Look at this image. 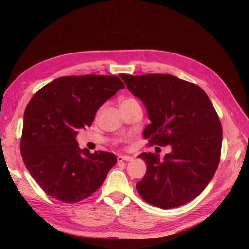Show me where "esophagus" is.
<instances>
[{
	"label": "esophagus",
	"instance_id": "esophagus-1",
	"mask_svg": "<svg viewBox=\"0 0 249 249\" xmlns=\"http://www.w3.org/2000/svg\"><path fill=\"white\" fill-rule=\"evenodd\" d=\"M134 160L133 156L129 155H119L118 156V161H131Z\"/></svg>",
	"mask_w": 249,
	"mask_h": 249
}]
</instances>
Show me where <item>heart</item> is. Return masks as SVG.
<instances>
[{
	"label": "heart",
	"mask_w": 249,
	"mask_h": 249,
	"mask_svg": "<svg viewBox=\"0 0 249 249\" xmlns=\"http://www.w3.org/2000/svg\"><path fill=\"white\" fill-rule=\"evenodd\" d=\"M131 103H138V102H137V100L135 98H133V97H126L123 100H122L121 105L122 104H123V105H125V104H131Z\"/></svg>",
	"instance_id": "heart-1"
}]
</instances>
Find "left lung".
I'll return each mask as SVG.
<instances>
[{
	"mask_svg": "<svg viewBox=\"0 0 249 249\" xmlns=\"http://www.w3.org/2000/svg\"><path fill=\"white\" fill-rule=\"evenodd\" d=\"M129 91L145 105L151 123L143 136L149 145H171L160 160L141 153L146 173L136 187L145 202L178 208L203 192L217 170L223 128L208 95L199 86L168 73H121Z\"/></svg>",
	"mask_w": 249,
	"mask_h": 249,
	"instance_id": "1",
	"label": "left lung"
}]
</instances>
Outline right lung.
I'll use <instances>...</instances> for the list:
<instances>
[{
  "mask_svg": "<svg viewBox=\"0 0 249 249\" xmlns=\"http://www.w3.org/2000/svg\"><path fill=\"white\" fill-rule=\"evenodd\" d=\"M124 88L116 76H67L46 84L31 98L20 151L31 176L50 197L75 203L102 186L116 156L80 150L77 130L91 126L100 106Z\"/></svg>",
  "mask_w": 249,
  "mask_h": 249,
  "instance_id": "obj_1",
  "label": "right lung"
}]
</instances>
